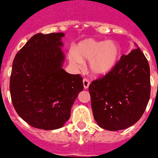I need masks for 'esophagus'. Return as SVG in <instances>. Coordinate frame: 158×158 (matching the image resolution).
Returning a JSON list of instances; mask_svg holds the SVG:
<instances>
[{"instance_id":"esophagus-1","label":"esophagus","mask_w":158,"mask_h":158,"mask_svg":"<svg viewBox=\"0 0 158 158\" xmlns=\"http://www.w3.org/2000/svg\"><path fill=\"white\" fill-rule=\"evenodd\" d=\"M83 85H84V88L85 89H88V87L90 85V81L87 79H83Z\"/></svg>"}]
</instances>
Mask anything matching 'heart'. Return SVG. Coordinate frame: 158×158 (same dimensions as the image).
I'll return each mask as SVG.
<instances>
[{
	"instance_id": "heart-1",
	"label": "heart",
	"mask_w": 158,
	"mask_h": 158,
	"mask_svg": "<svg viewBox=\"0 0 158 158\" xmlns=\"http://www.w3.org/2000/svg\"><path fill=\"white\" fill-rule=\"evenodd\" d=\"M69 60L79 68L83 61H89V71L96 77H102L113 70L120 58V47L114 41H98L86 38L76 45L68 55Z\"/></svg>"
}]
</instances>
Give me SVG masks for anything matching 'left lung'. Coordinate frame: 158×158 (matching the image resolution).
<instances>
[{"instance_id": "1", "label": "left lung", "mask_w": 158, "mask_h": 158, "mask_svg": "<svg viewBox=\"0 0 158 158\" xmlns=\"http://www.w3.org/2000/svg\"><path fill=\"white\" fill-rule=\"evenodd\" d=\"M89 92L99 127L118 131L135 124L151 96L150 66L140 48L136 45L127 56L122 55L110 73L92 81Z\"/></svg>"}]
</instances>
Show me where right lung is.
Listing matches in <instances>:
<instances>
[{
	"mask_svg": "<svg viewBox=\"0 0 158 158\" xmlns=\"http://www.w3.org/2000/svg\"><path fill=\"white\" fill-rule=\"evenodd\" d=\"M62 32L37 33L17 53L10 77V93L16 112L33 127L60 128L84 89L79 74L62 68Z\"/></svg>",
	"mask_w": 158,
	"mask_h": 158,
	"instance_id": "add662e5",
	"label": "right lung"
}]
</instances>
